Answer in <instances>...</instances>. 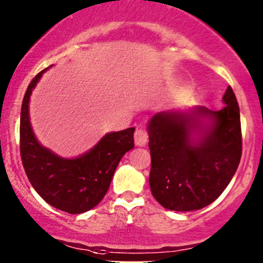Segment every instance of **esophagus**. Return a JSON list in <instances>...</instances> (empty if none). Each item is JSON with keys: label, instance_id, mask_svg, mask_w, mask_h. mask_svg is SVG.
Here are the masks:
<instances>
[{"label": "esophagus", "instance_id": "obj_1", "mask_svg": "<svg viewBox=\"0 0 263 263\" xmlns=\"http://www.w3.org/2000/svg\"><path fill=\"white\" fill-rule=\"evenodd\" d=\"M148 140L147 132L144 128H137L135 131V144L137 146H145Z\"/></svg>", "mask_w": 263, "mask_h": 263}]
</instances>
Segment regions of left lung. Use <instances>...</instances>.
Segmentation results:
<instances>
[{"label":"left lung","instance_id":"1","mask_svg":"<svg viewBox=\"0 0 263 263\" xmlns=\"http://www.w3.org/2000/svg\"><path fill=\"white\" fill-rule=\"evenodd\" d=\"M225 107L210 110L156 113L147 124L155 200L173 211L210 205L228 187L242 156L240 113L233 89L222 97Z\"/></svg>","mask_w":263,"mask_h":263}]
</instances>
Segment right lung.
<instances>
[{
	"mask_svg": "<svg viewBox=\"0 0 263 263\" xmlns=\"http://www.w3.org/2000/svg\"><path fill=\"white\" fill-rule=\"evenodd\" d=\"M47 70L31 80L24 95L20 116L21 160L29 182L47 203L68 214H81L103 200L122 156L135 146V128L104 135L94 147L78 158H62L44 147L31 128L29 102Z\"/></svg>",
	"mask_w": 263,
	"mask_h": 263,
	"instance_id": "add662e5",
	"label": "right lung"
}]
</instances>
